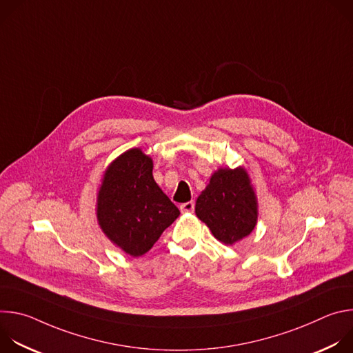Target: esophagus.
<instances>
[{
    "mask_svg": "<svg viewBox=\"0 0 353 353\" xmlns=\"http://www.w3.org/2000/svg\"><path fill=\"white\" fill-rule=\"evenodd\" d=\"M180 211H181L183 214H190V212H192V211H194V203H192V201H188V203L181 204V205H180Z\"/></svg>",
    "mask_w": 353,
    "mask_h": 353,
    "instance_id": "1",
    "label": "esophagus"
}]
</instances>
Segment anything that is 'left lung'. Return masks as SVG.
<instances>
[{"label":"left lung","mask_w":353,"mask_h":353,"mask_svg":"<svg viewBox=\"0 0 353 353\" xmlns=\"http://www.w3.org/2000/svg\"><path fill=\"white\" fill-rule=\"evenodd\" d=\"M195 215L226 245L247 237L259 219V201L247 170L226 166L214 172L196 198Z\"/></svg>","instance_id":"8db88e82"}]
</instances>
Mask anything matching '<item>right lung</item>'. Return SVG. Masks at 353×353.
Listing matches in <instances>:
<instances>
[{
	"label": "right lung",
	"mask_w": 353,
	"mask_h": 353,
	"mask_svg": "<svg viewBox=\"0 0 353 353\" xmlns=\"http://www.w3.org/2000/svg\"><path fill=\"white\" fill-rule=\"evenodd\" d=\"M152 169V158L141 148L128 149L106 168L97 190V223L131 257L148 253L180 215L154 180Z\"/></svg>",
	"instance_id": "right-lung-1"
}]
</instances>
